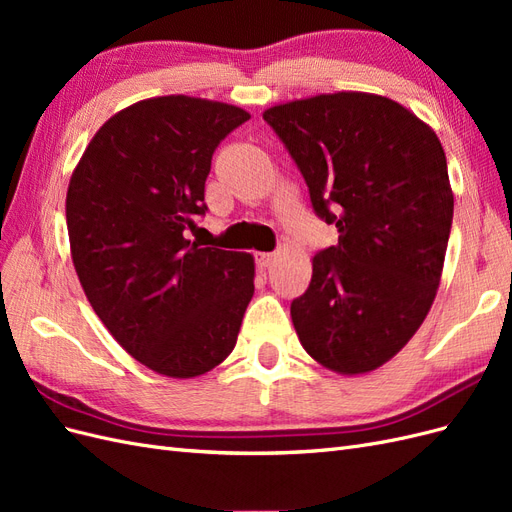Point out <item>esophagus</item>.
I'll return each mask as SVG.
<instances>
[{
  "label": "esophagus",
  "mask_w": 512,
  "mask_h": 512,
  "mask_svg": "<svg viewBox=\"0 0 512 512\" xmlns=\"http://www.w3.org/2000/svg\"><path fill=\"white\" fill-rule=\"evenodd\" d=\"M275 260H277V254H271V252H258V254H256V265H258L260 269L271 267Z\"/></svg>",
  "instance_id": "obj_1"
}]
</instances>
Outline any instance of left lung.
Here are the masks:
<instances>
[{
    "label": "left lung",
    "mask_w": 512,
    "mask_h": 512,
    "mask_svg": "<svg viewBox=\"0 0 512 512\" xmlns=\"http://www.w3.org/2000/svg\"><path fill=\"white\" fill-rule=\"evenodd\" d=\"M339 239L290 305L299 342L342 376L369 374L421 327L440 286L453 190L440 138L399 102L335 91L262 113Z\"/></svg>",
    "instance_id": "8db88e82"
}]
</instances>
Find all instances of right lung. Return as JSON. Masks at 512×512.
Here are the masks:
<instances>
[{
	"label": "right lung",
	"mask_w": 512,
	"mask_h": 512,
	"mask_svg": "<svg viewBox=\"0 0 512 512\" xmlns=\"http://www.w3.org/2000/svg\"><path fill=\"white\" fill-rule=\"evenodd\" d=\"M250 113L158 96L102 123L66 194L72 265L115 342L168 378H196L237 344L254 256L188 239L222 138Z\"/></svg>",
	"instance_id": "right-lung-1"
}]
</instances>
